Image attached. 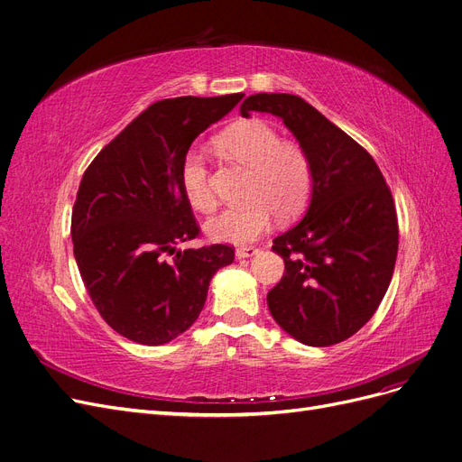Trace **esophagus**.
Masks as SVG:
<instances>
[{
  "label": "esophagus",
  "mask_w": 462,
  "mask_h": 462,
  "mask_svg": "<svg viewBox=\"0 0 462 462\" xmlns=\"http://www.w3.org/2000/svg\"><path fill=\"white\" fill-rule=\"evenodd\" d=\"M255 254H257V248H254V246H241V248H236V252H235L238 260H245V257H250V255H255Z\"/></svg>",
  "instance_id": "esophagus-1"
}]
</instances>
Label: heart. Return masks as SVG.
<instances>
[{"label": "heart", "instance_id": "1", "mask_svg": "<svg viewBox=\"0 0 462 462\" xmlns=\"http://www.w3.org/2000/svg\"><path fill=\"white\" fill-rule=\"evenodd\" d=\"M216 145L227 159L248 167V174L243 188L246 200L207 221L205 229L214 241L252 243L269 229L274 214L279 219H290L305 208L312 191V167L298 142L281 140L276 128L262 119H246L226 128ZM180 183L195 210L216 208L208 164L197 150L183 157Z\"/></svg>", "mask_w": 462, "mask_h": 462}]
</instances>
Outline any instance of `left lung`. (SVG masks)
<instances>
[{"label":"left lung","mask_w":462,"mask_h":462,"mask_svg":"<svg viewBox=\"0 0 462 462\" xmlns=\"http://www.w3.org/2000/svg\"><path fill=\"white\" fill-rule=\"evenodd\" d=\"M281 117L312 167L309 208L276 236L284 276L267 293L273 319L309 346L336 345L374 317L389 290L398 219L389 186L364 147L303 98L284 92L248 97L241 114Z\"/></svg>","instance_id":"1"}]
</instances>
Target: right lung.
Returning a JSON list of instances; mask_svg holds the SVG:
<instances>
[{
	"mask_svg": "<svg viewBox=\"0 0 462 462\" xmlns=\"http://www.w3.org/2000/svg\"><path fill=\"white\" fill-rule=\"evenodd\" d=\"M243 97L155 102L83 174L71 210L73 255L100 317L126 339L162 345L183 334L216 271L235 260L227 245L176 250L199 236L180 167L193 140Z\"/></svg>",
	"mask_w": 462,
	"mask_h": 462,
	"instance_id": "add662e5",
	"label": "right lung"
}]
</instances>
